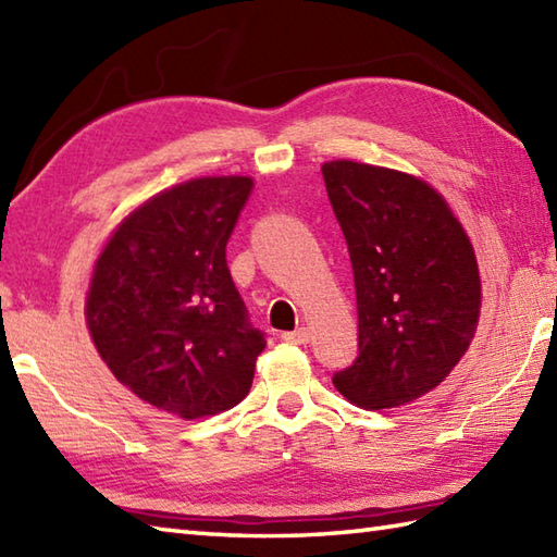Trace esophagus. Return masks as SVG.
Segmentation results:
<instances>
[{"mask_svg":"<svg viewBox=\"0 0 557 557\" xmlns=\"http://www.w3.org/2000/svg\"><path fill=\"white\" fill-rule=\"evenodd\" d=\"M309 330L299 327V330H292V333H282V339L289 342V345H306L309 342Z\"/></svg>","mask_w":557,"mask_h":557,"instance_id":"obj_1","label":"esophagus"}]
</instances>
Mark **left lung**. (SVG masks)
I'll return each instance as SVG.
<instances>
[{"label":"left lung","instance_id":"left-lung-1","mask_svg":"<svg viewBox=\"0 0 557 557\" xmlns=\"http://www.w3.org/2000/svg\"><path fill=\"white\" fill-rule=\"evenodd\" d=\"M321 170L347 239L359 315V357L333 383L361 409L409 405L441 385L474 339V246L419 176L357 160Z\"/></svg>","mask_w":557,"mask_h":557}]
</instances>
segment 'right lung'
Returning <instances> with one entry per match:
<instances>
[{"mask_svg": "<svg viewBox=\"0 0 557 557\" xmlns=\"http://www.w3.org/2000/svg\"><path fill=\"white\" fill-rule=\"evenodd\" d=\"M251 191L242 174L164 188L116 224L92 268L86 325L100 359L186 421L239 405L265 349L224 256Z\"/></svg>", "mask_w": 557, "mask_h": 557, "instance_id": "add662e5", "label": "right lung"}]
</instances>
